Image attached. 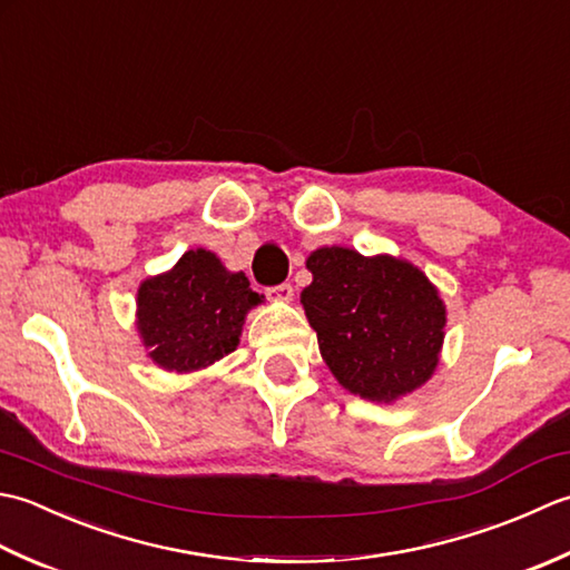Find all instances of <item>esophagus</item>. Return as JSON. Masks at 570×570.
Instances as JSON below:
<instances>
[{"mask_svg": "<svg viewBox=\"0 0 570 570\" xmlns=\"http://www.w3.org/2000/svg\"><path fill=\"white\" fill-rule=\"evenodd\" d=\"M293 295H295V289L289 283H283V285L268 289V299H273V302H293Z\"/></svg>", "mask_w": 570, "mask_h": 570, "instance_id": "obj_1", "label": "esophagus"}]
</instances>
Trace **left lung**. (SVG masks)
Returning <instances> with one entry per match:
<instances>
[{"mask_svg": "<svg viewBox=\"0 0 570 570\" xmlns=\"http://www.w3.org/2000/svg\"><path fill=\"white\" fill-rule=\"evenodd\" d=\"M305 265L312 283L302 305L324 364L346 391L393 403L433 379L448 307L417 265L344 246L312 250Z\"/></svg>", "mask_w": 570, "mask_h": 570, "instance_id": "1", "label": "left lung"}]
</instances>
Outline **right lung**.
<instances>
[{"mask_svg": "<svg viewBox=\"0 0 570 570\" xmlns=\"http://www.w3.org/2000/svg\"><path fill=\"white\" fill-rule=\"evenodd\" d=\"M261 302L246 273L228 271L216 253L194 248L169 271L139 283L135 327L153 364L191 374L236 352L246 315Z\"/></svg>", "mask_w": 570, "mask_h": 570, "instance_id": "obj_1", "label": "right lung"}]
</instances>
